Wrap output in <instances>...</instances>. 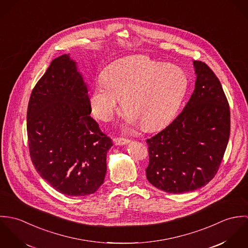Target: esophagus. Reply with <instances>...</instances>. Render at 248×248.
Returning a JSON list of instances; mask_svg holds the SVG:
<instances>
[{
	"label": "esophagus",
	"instance_id": "esophagus-1",
	"mask_svg": "<svg viewBox=\"0 0 248 248\" xmlns=\"http://www.w3.org/2000/svg\"><path fill=\"white\" fill-rule=\"evenodd\" d=\"M130 142L129 140H126V139H121V138H115L113 139V143L117 146H122V145H126Z\"/></svg>",
	"mask_w": 248,
	"mask_h": 248
}]
</instances>
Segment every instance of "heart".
Segmentation results:
<instances>
[{
    "instance_id": "b5f03b06",
    "label": "heart",
    "mask_w": 248,
    "mask_h": 248,
    "mask_svg": "<svg viewBox=\"0 0 248 248\" xmlns=\"http://www.w3.org/2000/svg\"><path fill=\"white\" fill-rule=\"evenodd\" d=\"M100 77L89 93L92 112L108 122L121 98L126 131L140 123L149 131L164 126L177 112L189 86L188 76L180 68L141 54L113 61Z\"/></svg>"
}]
</instances>
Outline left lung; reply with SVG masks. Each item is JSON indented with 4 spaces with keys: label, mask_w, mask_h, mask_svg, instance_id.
Returning <instances> with one entry per match:
<instances>
[{
    "label": "left lung",
    "mask_w": 248,
    "mask_h": 248,
    "mask_svg": "<svg viewBox=\"0 0 248 248\" xmlns=\"http://www.w3.org/2000/svg\"><path fill=\"white\" fill-rule=\"evenodd\" d=\"M197 79L188 103L164 130L147 140L149 182L181 194L206 185L217 174L230 135V109L211 69L193 61Z\"/></svg>",
    "instance_id": "8db88e82"
}]
</instances>
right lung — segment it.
<instances>
[{
    "label": "right lung",
    "instance_id": "add662e5",
    "mask_svg": "<svg viewBox=\"0 0 248 248\" xmlns=\"http://www.w3.org/2000/svg\"><path fill=\"white\" fill-rule=\"evenodd\" d=\"M89 91L70 54L55 58L37 82L28 107L30 154L36 171L71 197L94 193L103 184L112 146L91 117Z\"/></svg>",
    "mask_w": 248,
    "mask_h": 248
}]
</instances>
